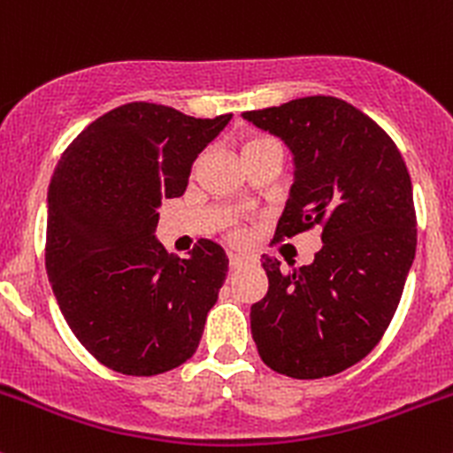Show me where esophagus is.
<instances>
[{
  "label": "esophagus",
  "instance_id": "34e87169",
  "mask_svg": "<svg viewBox=\"0 0 453 453\" xmlns=\"http://www.w3.org/2000/svg\"><path fill=\"white\" fill-rule=\"evenodd\" d=\"M243 263H248V256H245V254H230V267L232 269L241 267Z\"/></svg>",
  "mask_w": 453,
  "mask_h": 453
}]
</instances>
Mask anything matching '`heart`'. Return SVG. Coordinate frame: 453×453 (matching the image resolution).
Here are the masks:
<instances>
[{"instance_id": "b5f03b06", "label": "heart", "mask_w": 453, "mask_h": 453, "mask_svg": "<svg viewBox=\"0 0 453 453\" xmlns=\"http://www.w3.org/2000/svg\"><path fill=\"white\" fill-rule=\"evenodd\" d=\"M258 140H265V138H254V140H250L248 144H252V142H258ZM248 144H245V146H248Z\"/></svg>"}]
</instances>
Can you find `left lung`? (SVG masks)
Returning a JSON list of instances; mask_svg holds the SVG:
<instances>
[{
	"label": "left lung",
	"mask_w": 453,
	"mask_h": 453,
	"mask_svg": "<svg viewBox=\"0 0 453 453\" xmlns=\"http://www.w3.org/2000/svg\"><path fill=\"white\" fill-rule=\"evenodd\" d=\"M243 118L294 155L276 236L318 226L324 243L311 265L291 272L263 254L269 289L250 311L256 349L287 377H331L366 357L399 307L417 252L408 166L372 118L333 96L296 98Z\"/></svg>",
	"instance_id": "8db88e82"
}]
</instances>
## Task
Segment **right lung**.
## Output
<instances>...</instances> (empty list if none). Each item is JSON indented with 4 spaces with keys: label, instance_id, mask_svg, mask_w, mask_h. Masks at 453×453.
I'll use <instances>...</instances> for the list:
<instances>
[{
    "label": "right lung",
    "instance_id": "obj_1",
    "mask_svg": "<svg viewBox=\"0 0 453 453\" xmlns=\"http://www.w3.org/2000/svg\"><path fill=\"white\" fill-rule=\"evenodd\" d=\"M232 113L193 118L129 103L79 134L48 190L45 269L81 344L134 377L193 357L227 276V256L201 239L188 258L155 239L162 199L181 197L197 155Z\"/></svg>",
    "mask_w": 453,
    "mask_h": 453
}]
</instances>
